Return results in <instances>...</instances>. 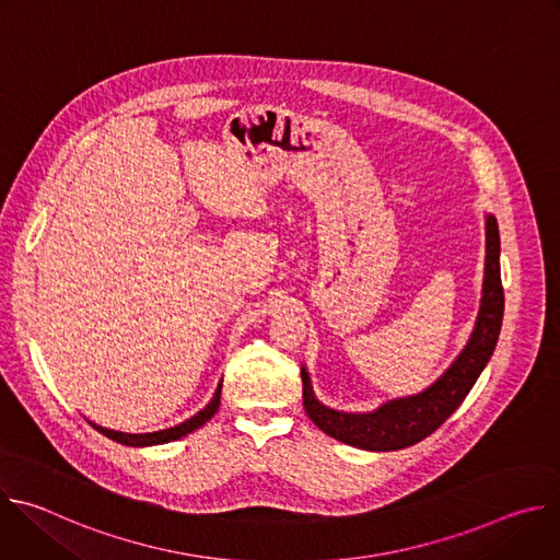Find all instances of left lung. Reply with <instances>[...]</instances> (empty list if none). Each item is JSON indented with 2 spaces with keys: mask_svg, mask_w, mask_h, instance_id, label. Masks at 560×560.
<instances>
[{
  "mask_svg": "<svg viewBox=\"0 0 560 560\" xmlns=\"http://www.w3.org/2000/svg\"><path fill=\"white\" fill-rule=\"evenodd\" d=\"M486 242V281L481 312H478L469 343L452 363V368L425 392L389 401L370 415H346L322 406L314 398L307 372L301 370L303 408L318 430H324L328 436L352 447L389 452L423 441L456 412L476 378L481 376L483 368L488 365L503 324L505 296L499 264L501 238L494 217H488Z\"/></svg>",
  "mask_w": 560,
  "mask_h": 560,
  "instance_id": "obj_1",
  "label": "left lung"
}]
</instances>
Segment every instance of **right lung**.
Wrapping results in <instances>:
<instances>
[{
    "mask_svg": "<svg viewBox=\"0 0 560 560\" xmlns=\"http://www.w3.org/2000/svg\"><path fill=\"white\" fill-rule=\"evenodd\" d=\"M219 401H221V383L212 396V401L199 412L195 415L192 419L184 421L182 425H175V428H168V430H162V432H150V434H126V432H115V430H106V428H100L95 423H91L97 432H102L104 436L121 443V445H132V447H143V445H159V443H171V441H177L190 432H195L197 428L206 425L214 412L219 410Z\"/></svg>",
    "mask_w": 560,
    "mask_h": 560,
    "instance_id": "1",
    "label": "right lung"
}]
</instances>
